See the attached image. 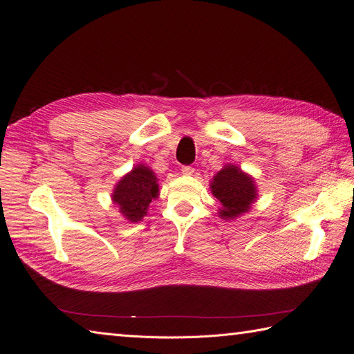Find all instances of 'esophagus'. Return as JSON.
<instances>
[{"label":"esophagus","mask_w":354,"mask_h":354,"mask_svg":"<svg viewBox=\"0 0 354 354\" xmlns=\"http://www.w3.org/2000/svg\"><path fill=\"white\" fill-rule=\"evenodd\" d=\"M181 173H183L185 176H194L195 173V168L194 167H181Z\"/></svg>","instance_id":"34e87169"}]
</instances>
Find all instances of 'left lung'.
Here are the masks:
<instances>
[{
  "label": "left lung",
  "mask_w": 354,
  "mask_h": 354,
  "mask_svg": "<svg viewBox=\"0 0 354 354\" xmlns=\"http://www.w3.org/2000/svg\"><path fill=\"white\" fill-rule=\"evenodd\" d=\"M209 189L221 203L218 217L226 221L236 220L251 211L259 198L254 177L233 164H226L212 177Z\"/></svg>",
  "instance_id": "left-lung-1"
}]
</instances>
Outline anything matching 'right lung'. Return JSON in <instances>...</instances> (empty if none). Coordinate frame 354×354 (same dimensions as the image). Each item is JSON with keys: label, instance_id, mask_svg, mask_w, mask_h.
I'll return each instance as SVG.
<instances>
[{"label": "right lung", "instance_id": "add662e5", "mask_svg": "<svg viewBox=\"0 0 354 354\" xmlns=\"http://www.w3.org/2000/svg\"><path fill=\"white\" fill-rule=\"evenodd\" d=\"M159 196L156 174L151 167L137 164L115 185L112 202L120 208L121 216L130 223L142 221L147 214L149 203Z\"/></svg>", "mask_w": 354, "mask_h": 354}]
</instances>
